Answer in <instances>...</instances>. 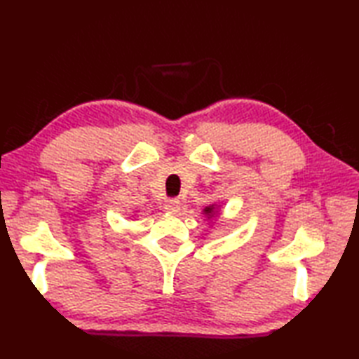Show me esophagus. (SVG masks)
<instances>
[{
    "mask_svg": "<svg viewBox=\"0 0 359 359\" xmlns=\"http://www.w3.org/2000/svg\"><path fill=\"white\" fill-rule=\"evenodd\" d=\"M163 208L168 212H179L180 210V201L179 199H168L163 205Z\"/></svg>",
    "mask_w": 359,
    "mask_h": 359,
    "instance_id": "1",
    "label": "esophagus"
}]
</instances>
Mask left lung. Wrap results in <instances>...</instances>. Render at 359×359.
<instances>
[{
  "label": "left lung",
  "instance_id": "8db88e82",
  "mask_svg": "<svg viewBox=\"0 0 359 359\" xmlns=\"http://www.w3.org/2000/svg\"><path fill=\"white\" fill-rule=\"evenodd\" d=\"M203 212H205V215H207L208 217H211L212 215H215V211H212V207H207V208L203 210Z\"/></svg>",
  "mask_w": 359,
  "mask_h": 359
}]
</instances>
